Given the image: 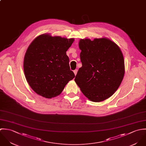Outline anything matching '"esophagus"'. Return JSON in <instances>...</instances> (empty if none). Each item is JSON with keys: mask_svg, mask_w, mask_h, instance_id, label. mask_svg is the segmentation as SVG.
Here are the masks:
<instances>
[{"mask_svg": "<svg viewBox=\"0 0 146 146\" xmlns=\"http://www.w3.org/2000/svg\"><path fill=\"white\" fill-rule=\"evenodd\" d=\"M73 72H74V73L75 76H76V74H77V72H78V70H77V69H75Z\"/></svg>", "mask_w": 146, "mask_h": 146, "instance_id": "obj_1", "label": "esophagus"}]
</instances>
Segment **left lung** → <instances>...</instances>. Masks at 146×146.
Segmentation results:
<instances>
[{
    "label": "left lung",
    "mask_w": 146,
    "mask_h": 146,
    "mask_svg": "<svg viewBox=\"0 0 146 146\" xmlns=\"http://www.w3.org/2000/svg\"><path fill=\"white\" fill-rule=\"evenodd\" d=\"M82 66L74 81L84 95L94 102L103 101L119 88L124 76V60L116 43L107 38L81 39Z\"/></svg>",
    "instance_id": "8db88e82"
}]
</instances>
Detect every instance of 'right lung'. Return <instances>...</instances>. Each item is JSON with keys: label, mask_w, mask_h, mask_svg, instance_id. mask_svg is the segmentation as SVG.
I'll list each match as a JSON object with an SVG mask.
<instances>
[{"label": "right lung", "mask_w": 146, "mask_h": 146, "mask_svg": "<svg viewBox=\"0 0 146 146\" xmlns=\"http://www.w3.org/2000/svg\"><path fill=\"white\" fill-rule=\"evenodd\" d=\"M73 38L42 34L30 44L24 60L26 79L37 94L46 98L60 95L75 75L70 70L66 51Z\"/></svg>", "instance_id": "right-lung-1"}]
</instances>
